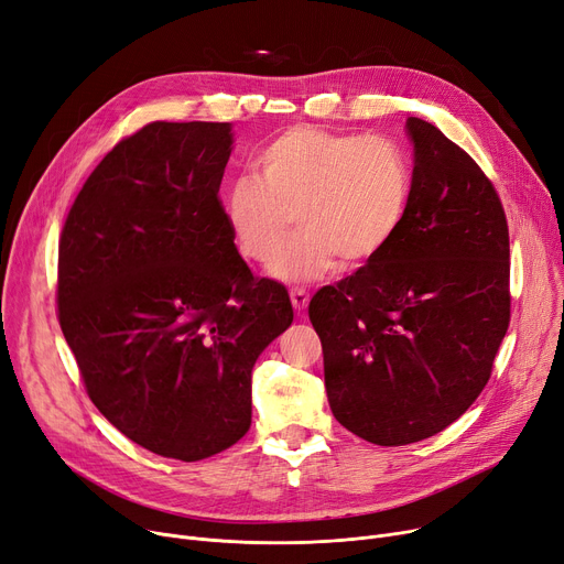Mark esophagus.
<instances>
[{
  "label": "esophagus",
  "instance_id": "obj_1",
  "mask_svg": "<svg viewBox=\"0 0 564 564\" xmlns=\"http://www.w3.org/2000/svg\"><path fill=\"white\" fill-rule=\"evenodd\" d=\"M291 305H293V310L297 312V314H303L305 310H307V305H310V293L305 291V289H291Z\"/></svg>",
  "mask_w": 564,
  "mask_h": 564
}]
</instances>
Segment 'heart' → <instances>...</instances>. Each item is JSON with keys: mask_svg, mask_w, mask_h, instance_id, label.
<instances>
[{"mask_svg": "<svg viewBox=\"0 0 564 564\" xmlns=\"http://www.w3.org/2000/svg\"><path fill=\"white\" fill-rule=\"evenodd\" d=\"M257 177H239L223 197L241 252L269 263L292 216L302 235L271 267L282 282H314L339 259L352 269L378 257L403 225L412 171L403 148L382 134H341L293 124L254 159Z\"/></svg>", "mask_w": 564, "mask_h": 564, "instance_id": "heart-1", "label": "heart"}]
</instances>
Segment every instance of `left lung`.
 Returning a JSON list of instances; mask_svg holds the SVG:
<instances>
[{"mask_svg":"<svg viewBox=\"0 0 564 564\" xmlns=\"http://www.w3.org/2000/svg\"><path fill=\"white\" fill-rule=\"evenodd\" d=\"M410 203L389 246L310 321L329 410L378 446L433 437L485 389L510 323V237L491 182L442 131L408 118Z\"/></svg>","mask_w":564,"mask_h":564,"instance_id":"1","label":"left lung"}]
</instances>
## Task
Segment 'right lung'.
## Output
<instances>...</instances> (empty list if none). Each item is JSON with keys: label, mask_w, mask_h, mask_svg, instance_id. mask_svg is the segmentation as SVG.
I'll use <instances>...</instances> for the list:
<instances>
[{"label": "right lung", "mask_w": 564, "mask_h": 564, "mask_svg": "<svg viewBox=\"0 0 564 564\" xmlns=\"http://www.w3.org/2000/svg\"><path fill=\"white\" fill-rule=\"evenodd\" d=\"M231 148V122L145 124L99 161L58 243V323L90 401L182 462L248 433L254 361L293 321L225 220Z\"/></svg>", "instance_id": "1"}]
</instances>
